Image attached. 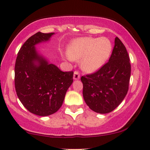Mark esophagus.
I'll use <instances>...</instances> for the list:
<instances>
[{
  "instance_id": "obj_1",
  "label": "esophagus",
  "mask_w": 150,
  "mask_h": 150,
  "mask_svg": "<svg viewBox=\"0 0 150 150\" xmlns=\"http://www.w3.org/2000/svg\"><path fill=\"white\" fill-rule=\"evenodd\" d=\"M80 78V75H79V73L78 71H75L73 74V79L75 80H77Z\"/></svg>"
}]
</instances>
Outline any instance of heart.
I'll return each mask as SVG.
<instances>
[{
  "label": "heart",
  "instance_id": "b5f03b06",
  "mask_svg": "<svg viewBox=\"0 0 150 150\" xmlns=\"http://www.w3.org/2000/svg\"><path fill=\"white\" fill-rule=\"evenodd\" d=\"M112 50V43L107 38L84 37L72 42L67 53L69 59H81V67L83 71L93 73L106 62Z\"/></svg>",
  "mask_w": 150,
  "mask_h": 150
}]
</instances>
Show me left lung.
Returning <instances> with one entry per match:
<instances>
[{"label": "left lung", "instance_id": "8db88e82", "mask_svg": "<svg viewBox=\"0 0 150 150\" xmlns=\"http://www.w3.org/2000/svg\"><path fill=\"white\" fill-rule=\"evenodd\" d=\"M130 74L126 48L116 37L109 61L99 71L81 77L83 97L88 106L100 114L114 110L127 95Z\"/></svg>", "mask_w": 150, "mask_h": 150}]
</instances>
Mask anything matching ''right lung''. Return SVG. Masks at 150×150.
<instances>
[{
    "label": "right lung",
    "instance_id": "obj_1",
    "mask_svg": "<svg viewBox=\"0 0 150 150\" xmlns=\"http://www.w3.org/2000/svg\"><path fill=\"white\" fill-rule=\"evenodd\" d=\"M55 33L38 32L24 43L15 64L18 97L30 112L45 117L56 112L73 81V72H63L40 54L35 45L49 41Z\"/></svg>",
    "mask_w": 150,
    "mask_h": 150
}]
</instances>
